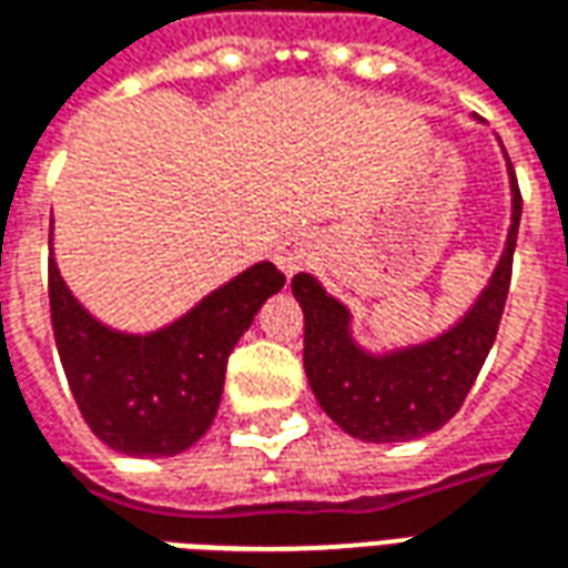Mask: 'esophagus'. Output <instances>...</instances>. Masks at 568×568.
I'll return each instance as SVG.
<instances>
[{"mask_svg": "<svg viewBox=\"0 0 568 568\" xmlns=\"http://www.w3.org/2000/svg\"><path fill=\"white\" fill-rule=\"evenodd\" d=\"M276 264L283 267L285 276H295L297 271H304L310 264V258H313V240H310L307 234H288L276 246Z\"/></svg>", "mask_w": 568, "mask_h": 568, "instance_id": "1", "label": "esophagus"}]
</instances>
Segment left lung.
Returning a JSON list of instances; mask_svg holds the SVG:
<instances>
[{
    "instance_id": "1",
    "label": "left lung",
    "mask_w": 568,
    "mask_h": 568,
    "mask_svg": "<svg viewBox=\"0 0 568 568\" xmlns=\"http://www.w3.org/2000/svg\"><path fill=\"white\" fill-rule=\"evenodd\" d=\"M511 173V231L499 267L477 304L456 328L423 346L389 356H368L349 337V313L341 301L325 295L310 273L292 280L304 310V371L313 395L346 435L374 444L414 440L440 428L463 407L499 334L505 297L511 285V261L520 227V187Z\"/></svg>"
}]
</instances>
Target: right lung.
Here are the masks:
<instances>
[{"mask_svg":"<svg viewBox=\"0 0 568 568\" xmlns=\"http://www.w3.org/2000/svg\"><path fill=\"white\" fill-rule=\"evenodd\" d=\"M283 285V273L261 261L170 328L121 334L93 320L48 261L57 353L93 435L128 456L187 450L215 419L231 349Z\"/></svg>","mask_w":568,"mask_h":568,"instance_id":"right-lung-1","label":"right lung"}]
</instances>
